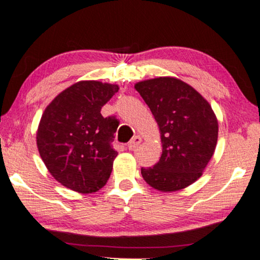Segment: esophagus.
<instances>
[{
  "mask_svg": "<svg viewBox=\"0 0 260 260\" xmlns=\"http://www.w3.org/2000/svg\"><path fill=\"white\" fill-rule=\"evenodd\" d=\"M140 143H141V138L136 136V137L133 138L132 140L129 141V143H128L127 147H128V149H129V150H134V149H137V147L140 145Z\"/></svg>",
  "mask_w": 260,
  "mask_h": 260,
  "instance_id": "34e87169",
  "label": "esophagus"
}]
</instances>
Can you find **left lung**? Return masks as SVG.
Listing matches in <instances>:
<instances>
[{"instance_id": "obj_1", "label": "left lung", "mask_w": 260, "mask_h": 260, "mask_svg": "<svg viewBox=\"0 0 260 260\" xmlns=\"http://www.w3.org/2000/svg\"><path fill=\"white\" fill-rule=\"evenodd\" d=\"M136 90L159 127L162 156L144 180L160 192H175L202 176L215 152L218 121L209 102L180 79L159 77L139 81Z\"/></svg>"}]
</instances>
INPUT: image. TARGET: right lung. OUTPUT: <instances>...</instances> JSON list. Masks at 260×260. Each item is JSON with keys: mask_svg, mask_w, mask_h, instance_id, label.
I'll return each instance as SVG.
<instances>
[{"mask_svg": "<svg viewBox=\"0 0 260 260\" xmlns=\"http://www.w3.org/2000/svg\"><path fill=\"white\" fill-rule=\"evenodd\" d=\"M117 91L115 84L79 81L45 108L37 131L38 151L49 173L67 188L88 194L109 180L119 123L102 116L101 109Z\"/></svg>", "mask_w": 260, "mask_h": 260, "instance_id": "obj_1", "label": "right lung"}]
</instances>
